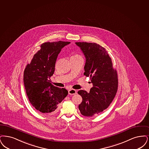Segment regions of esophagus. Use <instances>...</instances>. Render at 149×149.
<instances>
[{
    "mask_svg": "<svg viewBox=\"0 0 149 149\" xmlns=\"http://www.w3.org/2000/svg\"><path fill=\"white\" fill-rule=\"evenodd\" d=\"M76 93H77V91H76V90H74V89L70 88V89L68 90V93L70 95H75V94H76Z\"/></svg>",
    "mask_w": 149,
    "mask_h": 149,
    "instance_id": "obj_1",
    "label": "esophagus"
}]
</instances>
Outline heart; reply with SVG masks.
I'll list each match as a JSON object with an SVG mask.
<instances>
[{
    "mask_svg": "<svg viewBox=\"0 0 149 149\" xmlns=\"http://www.w3.org/2000/svg\"><path fill=\"white\" fill-rule=\"evenodd\" d=\"M72 57H74V58H82V57L78 54H76L74 55H73V56H72Z\"/></svg>",
    "mask_w": 149,
    "mask_h": 149,
    "instance_id": "1",
    "label": "heart"
}]
</instances>
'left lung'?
Segmentation results:
<instances>
[{
  "label": "left lung",
  "instance_id": "obj_1",
  "mask_svg": "<svg viewBox=\"0 0 149 149\" xmlns=\"http://www.w3.org/2000/svg\"><path fill=\"white\" fill-rule=\"evenodd\" d=\"M86 57L84 75L90 77L93 87L90 93L79 90L82 97L78 108L84 116L92 117L103 112L113 101L118 87L116 70L106 49L95 43L76 42Z\"/></svg>",
  "mask_w": 149,
  "mask_h": 149
}]
</instances>
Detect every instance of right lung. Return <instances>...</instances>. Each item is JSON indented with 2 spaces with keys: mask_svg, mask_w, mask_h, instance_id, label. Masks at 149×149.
Returning a JSON list of instances; mask_svg holds the SVG:
<instances>
[{
  "mask_svg": "<svg viewBox=\"0 0 149 149\" xmlns=\"http://www.w3.org/2000/svg\"><path fill=\"white\" fill-rule=\"evenodd\" d=\"M70 42H45L26 65L23 81L29 101L42 113H54L68 93L64 88L54 86L49 78L54 73L55 64L62 48Z\"/></svg>",
  "mask_w": 149,
  "mask_h": 149,
  "instance_id": "obj_1",
  "label": "right lung"
}]
</instances>
